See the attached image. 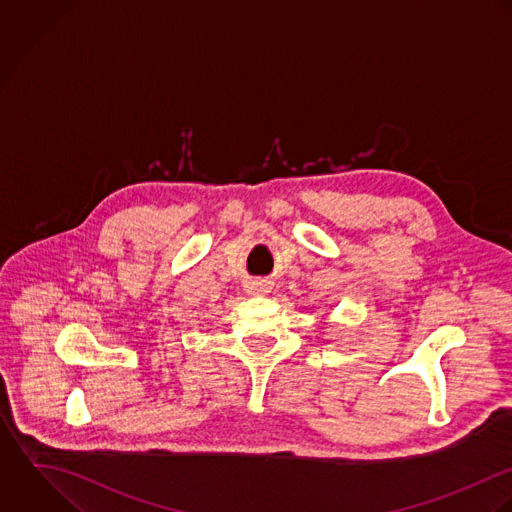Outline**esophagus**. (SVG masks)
Returning a JSON list of instances; mask_svg holds the SVG:
<instances>
[{
    "mask_svg": "<svg viewBox=\"0 0 512 512\" xmlns=\"http://www.w3.org/2000/svg\"><path fill=\"white\" fill-rule=\"evenodd\" d=\"M269 291V285H267V281H251L249 283V293L251 295H263V293H267Z\"/></svg>",
    "mask_w": 512,
    "mask_h": 512,
    "instance_id": "1",
    "label": "esophagus"
}]
</instances>
